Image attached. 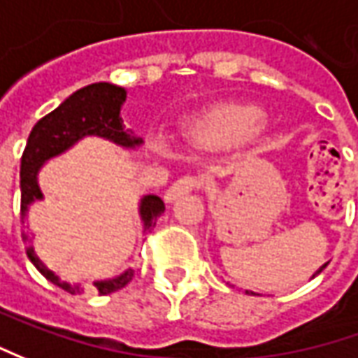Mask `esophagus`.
<instances>
[{"instance_id": "1", "label": "esophagus", "mask_w": 358, "mask_h": 358, "mask_svg": "<svg viewBox=\"0 0 358 358\" xmlns=\"http://www.w3.org/2000/svg\"><path fill=\"white\" fill-rule=\"evenodd\" d=\"M200 188H202V182H200V178H196V176H184V178L176 180V182L168 188L166 200L168 202H172V200H176L178 196H182V194L200 190Z\"/></svg>"}]
</instances>
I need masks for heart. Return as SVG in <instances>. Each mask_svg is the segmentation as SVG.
<instances>
[{
  "label": "heart",
  "mask_w": 358,
  "mask_h": 358,
  "mask_svg": "<svg viewBox=\"0 0 358 358\" xmlns=\"http://www.w3.org/2000/svg\"><path fill=\"white\" fill-rule=\"evenodd\" d=\"M262 124V113L252 106L226 105L206 113L188 127V142L200 150H224L243 138L252 136ZM156 148L164 152V146L156 142Z\"/></svg>",
  "instance_id": "obj_1"
}]
</instances>
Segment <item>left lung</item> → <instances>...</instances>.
Segmentation results:
<instances>
[{"label": "left lung", "mask_w": 358, "mask_h": 358, "mask_svg": "<svg viewBox=\"0 0 358 358\" xmlns=\"http://www.w3.org/2000/svg\"><path fill=\"white\" fill-rule=\"evenodd\" d=\"M325 267H327V264L323 265V267H321V269H319V271H317V273H321V271H323V269H325ZM317 273H315V275H317ZM315 275H313V278H315Z\"/></svg>", "instance_id": "left-lung-1"}]
</instances>
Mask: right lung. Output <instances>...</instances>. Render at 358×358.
I'll use <instances>...</instances> for the list:
<instances>
[{
	"mask_svg": "<svg viewBox=\"0 0 358 358\" xmlns=\"http://www.w3.org/2000/svg\"><path fill=\"white\" fill-rule=\"evenodd\" d=\"M127 99V91L122 87L110 85V83H94L89 87H83L77 93H73L65 103L57 106L53 113L45 115L37 124L33 127L31 134L27 138L25 150L21 156V216L27 214V206L35 200H41L43 194L37 184V170L45 160L61 155L73 146L83 136H103L108 141L117 142L120 146H138L142 138L134 136V132L129 130L120 117V106ZM164 212V202L158 196H144L141 202V217L144 222V231H152L156 220ZM27 257L37 267V271L55 283L57 287L65 289L71 295L80 293L79 285H71L57 278L55 273L41 264V259L35 255L31 245V236L21 234ZM134 278V271L129 269L120 278L108 279V281H94L93 289L101 295L115 293L122 289L130 279Z\"/></svg>",
	"mask_w": 358,
	"mask_h": 358,
	"instance_id": "1",
	"label": "right lung"
}]
</instances>
